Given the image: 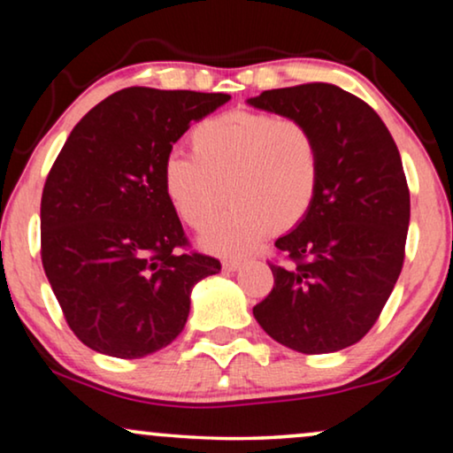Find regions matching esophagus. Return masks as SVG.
<instances>
[{"label":"esophagus","instance_id":"1","mask_svg":"<svg viewBox=\"0 0 453 453\" xmlns=\"http://www.w3.org/2000/svg\"><path fill=\"white\" fill-rule=\"evenodd\" d=\"M243 265H245L243 259H225V262H222V270L237 272L239 268H243Z\"/></svg>","mask_w":453,"mask_h":453}]
</instances>
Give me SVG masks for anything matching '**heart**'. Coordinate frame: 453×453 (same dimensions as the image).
Returning <instances> with one entry per match:
<instances>
[{"instance_id": "b5f03b06", "label": "heart", "mask_w": 453, "mask_h": 453, "mask_svg": "<svg viewBox=\"0 0 453 453\" xmlns=\"http://www.w3.org/2000/svg\"><path fill=\"white\" fill-rule=\"evenodd\" d=\"M189 146L191 154L171 152L163 165V191L175 214L202 231L225 202V189L233 202L202 234L203 250L251 251L274 225H299L318 197L319 144L295 117L228 111L197 123Z\"/></svg>"}]
</instances>
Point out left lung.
Listing matches in <instances>:
<instances>
[{
  "mask_svg": "<svg viewBox=\"0 0 453 453\" xmlns=\"http://www.w3.org/2000/svg\"><path fill=\"white\" fill-rule=\"evenodd\" d=\"M247 103L305 121L321 154L311 210L276 241L293 264H270L274 288L253 315L303 355L342 350L373 327L404 264L411 191L398 146L367 103L334 84L264 90Z\"/></svg>",
  "mask_w": 453,
  "mask_h": 453,
  "instance_id": "obj_1",
  "label": "left lung"
}]
</instances>
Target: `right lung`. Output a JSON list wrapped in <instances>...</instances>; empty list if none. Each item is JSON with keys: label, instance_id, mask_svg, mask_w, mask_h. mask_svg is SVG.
I'll use <instances>...</instances> for the list:
<instances>
[{"label": "right lung", "instance_id": "obj_1", "mask_svg": "<svg viewBox=\"0 0 453 453\" xmlns=\"http://www.w3.org/2000/svg\"><path fill=\"white\" fill-rule=\"evenodd\" d=\"M222 92L123 88L86 113L49 171L41 259L67 326L101 355L142 358L185 327L189 295L219 274L188 247L163 191V165Z\"/></svg>", "mask_w": 453, "mask_h": 453}]
</instances>
